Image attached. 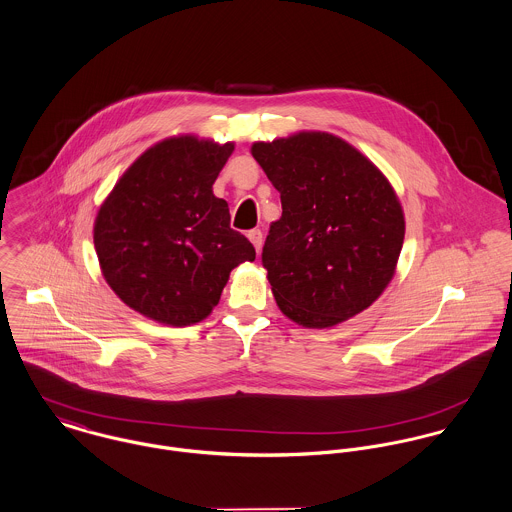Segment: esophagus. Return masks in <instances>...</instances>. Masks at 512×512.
I'll list each match as a JSON object with an SVG mask.
<instances>
[{
  "instance_id": "obj_1",
  "label": "esophagus",
  "mask_w": 512,
  "mask_h": 512,
  "mask_svg": "<svg viewBox=\"0 0 512 512\" xmlns=\"http://www.w3.org/2000/svg\"><path fill=\"white\" fill-rule=\"evenodd\" d=\"M247 237H249V241L253 243V247L257 249V253L261 251V245H263V231L261 229H251L249 233H247Z\"/></svg>"
}]
</instances>
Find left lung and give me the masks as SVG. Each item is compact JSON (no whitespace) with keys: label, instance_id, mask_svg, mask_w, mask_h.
<instances>
[{"label":"left lung","instance_id":"obj_1","mask_svg":"<svg viewBox=\"0 0 512 512\" xmlns=\"http://www.w3.org/2000/svg\"><path fill=\"white\" fill-rule=\"evenodd\" d=\"M251 155L281 192L263 267L284 316L322 330L369 308L393 281L404 241L387 176L326 131L257 141Z\"/></svg>","mask_w":512,"mask_h":512}]
</instances>
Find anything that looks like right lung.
<instances>
[{"label":"right lung","mask_w":512,"mask_h":512,"mask_svg":"<svg viewBox=\"0 0 512 512\" xmlns=\"http://www.w3.org/2000/svg\"><path fill=\"white\" fill-rule=\"evenodd\" d=\"M235 145L178 135L149 147L108 194L94 222L102 275L135 312L165 326H192L220 302L229 273L255 261L229 228L214 182Z\"/></svg>","instance_id":"1"}]
</instances>
